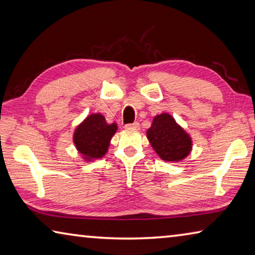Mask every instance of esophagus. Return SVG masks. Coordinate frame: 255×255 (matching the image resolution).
Instances as JSON below:
<instances>
[{"label":"esophagus","instance_id":"34e87169","mask_svg":"<svg viewBox=\"0 0 255 255\" xmlns=\"http://www.w3.org/2000/svg\"><path fill=\"white\" fill-rule=\"evenodd\" d=\"M125 127H126L127 129H133V130H138V129H139V124L136 122V123H133V124H128Z\"/></svg>","mask_w":255,"mask_h":255}]
</instances>
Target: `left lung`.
Here are the masks:
<instances>
[{
    "label": "left lung",
    "instance_id": "8db88e82",
    "mask_svg": "<svg viewBox=\"0 0 255 255\" xmlns=\"http://www.w3.org/2000/svg\"><path fill=\"white\" fill-rule=\"evenodd\" d=\"M146 136L163 161L181 162L192 150L191 136L167 112L155 116Z\"/></svg>",
    "mask_w": 255,
    "mask_h": 255
}]
</instances>
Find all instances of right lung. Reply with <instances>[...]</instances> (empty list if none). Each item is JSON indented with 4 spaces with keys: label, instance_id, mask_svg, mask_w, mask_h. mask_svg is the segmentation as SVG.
Here are the masks:
<instances>
[{
    "label": "right lung",
    "instance_id": "add662e5",
    "mask_svg": "<svg viewBox=\"0 0 255 255\" xmlns=\"http://www.w3.org/2000/svg\"><path fill=\"white\" fill-rule=\"evenodd\" d=\"M117 130L116 123L108 124L103 115L91 114L76 126L73 143L85 162H92L105 156Z\"/></svg>",
    "mask_w": 255,
    "mask_h": 255
}]
</instances>
